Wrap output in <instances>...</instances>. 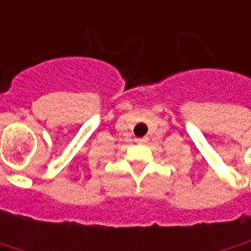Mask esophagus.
Masks as SVG:
<instances>
[{
  "mask_svg": "<svg viewBox=\"0 0 251 251\" xmlns=\"http://www.w3.org/2000/svg\"><path fill=\"white\" fill-rule=\"evenodd\" d=\"M149 142V139L147 137H139V139H136V143H139V144H144V143Z\"/></svg>",
  "mask_w": 251,
  "mask_h": 251,
  "instance_id": "34e87169",
  "label": "esophagus"
}]
</instances>
